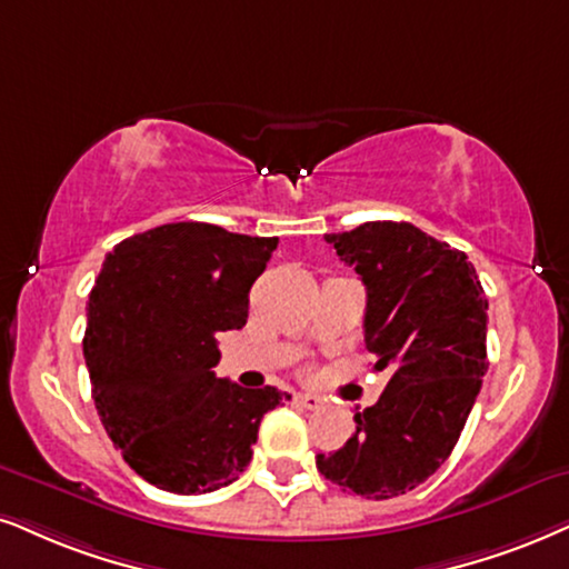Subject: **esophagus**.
Wrapping results in <instances>:
<instances>
[{
  "instance_id": "1",
  "label": "esophagus",
  "mask_w": 569,
  "mask_h": 569,
  "mask_svg": "<svg viewBox=\"0 0 569 569\" xmlns=\"http://www.w3.org/2000/svg\"><path fill=\"white\" fill-rule=\"evenodd\" d=\"M299 401L301 407H307V409H320V397H315V393H297V397H293Z\"/></svg>"
}]
</instances>
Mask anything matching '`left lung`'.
Returning <instances> with one entry per match:
<instances>
[{"label":"left lung","mask_w":569,"mask_h":569,"mask_svg":"<svg viewBox=\"0 0 569 569\" xmlns=\"http://www.w3.org/2000/svg\"><path fill=\"white\" fill-rule=\"evenodd\" d=\"M368 289L365 343L391 380L318 470L341 491L393 499L433 476L459 441L486 376L488 299L465 251L412 222L326 233Z\"/></svg>","instance_id":"1"}]
</instances>
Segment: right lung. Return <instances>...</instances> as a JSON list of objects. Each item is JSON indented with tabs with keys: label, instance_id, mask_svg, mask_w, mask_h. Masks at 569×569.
<instances>
[{
	"label": "right lung",
	"instance_id": "obj_1",
	"mask_svg": "<svg viewBox=\"0 0 569 569\" xmlns=\"http://www.w3.org/2000/svg\"><path fill=\"white\" fill-rule=\"evenodd\" d=\"M278 239L168 222L120 241L89 293L83 357L102 426L162 491L210 493L247 470L264 412L291 397L214 376L218 333L249 318Z\"/></svg>",
	"mask_w": 569,
	"mask_h": 569
}]
</instances>
